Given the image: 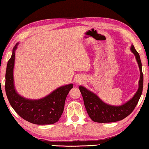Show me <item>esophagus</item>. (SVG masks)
<instances>
[{"label":"esophagus","instance_id":"1","mask_svg":"<svg viewBox=\"0 0 149 149\" xmlns=\"http://www.w3.org/2000/svg\"><path fill=\"white\" fill-rule=\"evenodd\" d=\"M81 80H82V79H79L78 80H77V82H81Z\"/></svg>","mask_w":149,"mask_h":149}]
</instances>
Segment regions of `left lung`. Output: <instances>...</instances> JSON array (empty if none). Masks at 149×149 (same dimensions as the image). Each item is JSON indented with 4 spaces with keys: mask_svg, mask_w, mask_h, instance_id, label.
Listing matches in <instances>:
<instances>
[{
    "mask_svg": "<svg viewBox=\"0 0 149 149\" xmlns=\"http://www.w3.org/2000/svg\"><path fill=\"white\" fill-rule=\"evenodd\" d=\"M130 50L136 57V60L140 69V75L137 91L134 96L125 103L119 106L109 104L102 100L92 91L82 85L79 86V88L82 94L85 109L89 117L93 121L97 123H111L121 121L130 115L137 105L143 89V74L139 54L135 49L133 45H131Z\"/></svg>",
    "mask_w": 149,
    "mask_h": 149,
    "instance_id": "obj_1",
    "label": "left lung"
}]
</instances>
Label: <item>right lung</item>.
Wrapping results in <instances>:
<instances>
[{
	"instance_id": "add662e5",
	"label": "right lung",
	"mask_w": 149,
	"mask_h": 149,
	"mask_svg": "<svg viewBox=\"0 0 149 149\" xmlns=\"http://www.w3.org/2000/svg\"><path fill=\"white\" fill-rule=\"evenodd\" d=\"M19 42L13 49L8 61L5 74V91L10 104L22 118L36 125L54 124L59 121L64 111L65 100L73 84L63 85L42 98L32 100L20 95L14 85L13 69L15 50Z\"/></svg>"
}]
</instances>
